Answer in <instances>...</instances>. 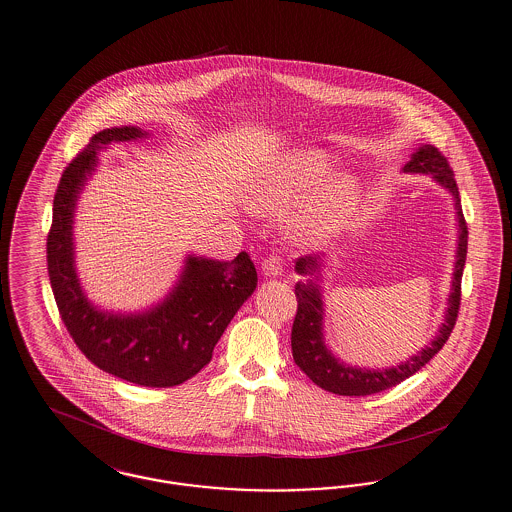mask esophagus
<instances>
[{
    "instance_id": "obj_1",
    "label": "esophagus",
    "mask_w": 512,
    "mask_h": 512,
    "mask_svg": "<svg viewBox=\"0 0 512 512\" xmlns=\"http://www.w3.org/2000/svg\"><path fill=\"white\" fill-rule=\"evenodd\" d=\"M282 261H280V257H274V255H270L267 257L265 261H263V272L270 276V278H276V276H280L282 274Z\"/></svg>"
}]
</instances>
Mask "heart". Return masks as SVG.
Segmentation results:
<instances>
[{"label":"heart","mask_w":512,"mask_h":512,"mask_svg":"<svg viewBox=\"0 0 512 512\" xmlns=\"http://www.w3.org/2000/svg\"><path fill=\"white\" fill-rule=\"evenodd\" d=\"M330 171L332 159L324 151H297L257 186L253 207L282 215L315 187L288 222V232L297 244L305 247L326 244L347 226L361 192L359 180L349 172L334 174L322 183Z\"/></svg>","instance_id":"heart-1"}]
</instances>
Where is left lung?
Returning a JSON list of instances; mask_svg holds the SVG:
<instances>
[{
  "label": "left lung",
  "mask_w": 512,
  "mask_h": 512,
  "mask_svg": "<svg viewBox=\"0 0 512 512\" xmlns=\"http://www.w3.org/2000/svg\"><path fill=\"white\" fill-rule=\"evenodd\" d=\"M403 172H422L432 174V178L439 182L455 199L457 209V222H459V242H457V263L453 272V290L449 295L445 318L439 326L436 338L428 343L422 351H418L411 359L401 365L391 368H359V366L345 365L334 353L326 347L324 334H322V320H324V305H322V290H320V268L322 257L320 255H305L295 261V270L307 280L295 284V297H297V315L292 326V353L295 365L299 366L317 386L322 390L332 391L338 395L361 397L372 395L378 391L390 390L393 386L401 384L414 372H418L434 355H438L443 343L449 340L459 307H461V278H463L464 261H466V245H468V228L463 217L459 188L455 182L453 169L449 167L447 157L438 147H418L411 157V161L403 167Z\"/></svg>",
  "instance_id": "1"
}]
</instances>
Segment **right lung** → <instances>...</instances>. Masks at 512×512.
<instances>
[{
	"mask_svg": "<svg viewBox=\"0 0 512 512\" xmlns=\"http://www.w3.org/2000/svg\"><path fill=\"white\" fill-rule=\"evenodd\" d=\"M147 134L138 126L101 130L69 163L53 197L48 274L61 320L90 363L138 386L172 388L209 365L222 332L257 288V270L245 251L234 261L188 255L172 292L146 313L99 311L88 301L74 268L78 195L96 171L99 149Z\"/></svg>",
	"mask_w": 512,
	"mask_h": 512,
	"instance_id": "obj_1",
	"label": "right lung"
}]
</instances>
